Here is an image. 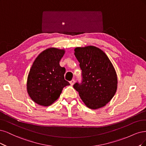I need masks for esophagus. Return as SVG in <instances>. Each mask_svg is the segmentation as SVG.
Instances as JSON below:
<instances>
[{
  "instance_id": "obj_1",
  "label": "esophagus",
  "mask_w": 146,
  "mask_h": 146,
  "mask_svg": "<svg viewBox=\"0 0 146 146\" xmlns=\"http://www.w3.org/2000/svg\"><path fill=\"white\" fill-rule=\"evenodd\" d=\"M74 82H75V81H74V79H72L71 81H70V84H71L72 86H73V84H74Z\"/></svg>"
}]
</instances>
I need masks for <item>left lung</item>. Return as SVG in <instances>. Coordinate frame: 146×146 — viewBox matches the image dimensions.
<instances>
[{
    "instance_id": "1",
    "label": "left lung",
    "mask_w": 146,
    "mask_h": 146,
    "mask_svg": "<svg viewBox=\"0 0 146 146\" xmlns=\"http://www.w3.org/2000/svg\"><path fill=\"white\" fill-rule=\"evenodd\" d=\"M74 55L82 70V81L73 87L87 107L97 109L113 97L117 89V76L104 51L94 46L77 47Z\"/></svg>"
}]
</instances>
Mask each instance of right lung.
<instances>
[{"mask_svg":"<svg viewBox=\"0 0 146 146\" xmlns=\"http://www.w3.org/2000/svg\"><path fill=\"white\" fill-rule=\"evenodd\" d=\"M64 53V50L48 48L39 54L33 64L28 76L27 92L37 104H52L63 88L70 85L64 79L65 68L59 65Z\"/></svg>","mask_w":146,"mask_h":146,"instance_id":"1","label":"right lung"}]
</instances>
